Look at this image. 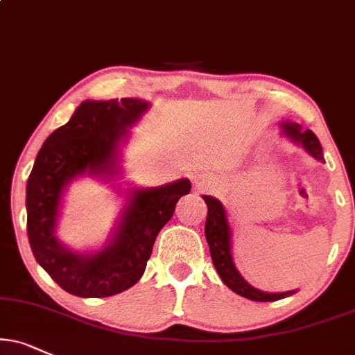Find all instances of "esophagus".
Returning a JSON list of instances; mask_svg holds the SVG:
<instances>
[{"mask_svg": "<svg viewBox=\"0 0 355 355\" xmlns=\"http://www.w3.org/2000/svg\"><path fill=\"white\" fill-rule=\"evenodd\" d=\"M212 179L207 174H196L194 176V189L196 191H205L207 187H211Z\"/></svg>", "mask_w": 355, "mask_h": 355, "instance_id": "obj_1", "label": "esophagus"}]
</instances>
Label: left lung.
I'll list each match as a JSON object with an SVG mask.
<instances>
[{
  "mask_svg": "<svg viewBox=\"0 0 355 355\" xmlns=\"http://www.w3.org/2000/svg\"><path fill=\"white\" fill-rule=\"evenodd\" d=\"M279 128H282V133L290 139V141L298 144V146H303L314 159L324 163L322 146L311 130H303L301 125L293 123L290 120H283L282 123H279ZM202 199L205 200V204H207L205 239H207L214 266H216L222 282H224L234 293H237V295L252 301H265L266 303V301H277L286 298V296L295 295L298 290H290L283 293L261 291L258 290V288L252 286V284L240 275L237 266H235L234 255H232V229L225 207L222 205L220 200L212 198V196H202Z\"/></svg>",
  "mask_w": 355,
  "mask_h": 355,
  "instance_id": "8db88e82",
  "label": "left lung"
}]
</instances>
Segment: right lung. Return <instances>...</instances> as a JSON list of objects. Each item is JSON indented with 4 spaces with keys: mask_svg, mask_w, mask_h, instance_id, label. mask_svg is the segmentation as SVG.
<instances>
[{
    "mask_svg": "<svg viewBox=\"0 0 355 355\" xmlns=\"http://www.w3.org/2000/svg\"><path fill=\"white\" fill-rule=\"evenodd\" d=\"M150 108L143 98L85 100L37 153L26 186L31 250L71 295L105 298L138 283L157 234L173 217L178 200L189 194L191 181L186 178L157 187L128 184L123 189L125 205L102 247L73 250L57 237L64 194L73 181L89 176L121 184L116 182L123 174L121 150L130 139V128Z\"/></svg>",
    "mask_w": 355,
    "mask_h": 355,
    "instance_id": "1",
    "label": "right lung"
}]
</instances>
